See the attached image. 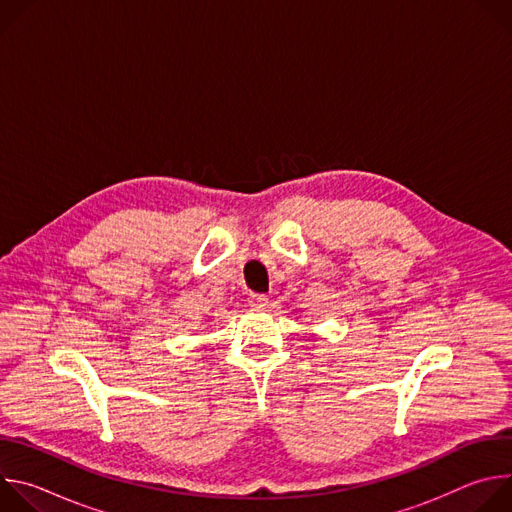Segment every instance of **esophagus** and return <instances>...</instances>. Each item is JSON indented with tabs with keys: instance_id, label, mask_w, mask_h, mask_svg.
<instances>
[{
	"instance_id": "1",
	"label": "esophagus",
	"mask_w": 512,
	"mask_h": 512,
	"mask_svg": "<svg viewBox=\"0 0 512 512\" xmlns=\"http://www.w3.org/2000/svg\"><path fill=\"white\" fill-rule=\"evenodd\" d=\"M267 304H269V298H267V296L253 294V296L249 298V306H251V308H255V310H263Z\"/></svg>"
}]
</instances>
